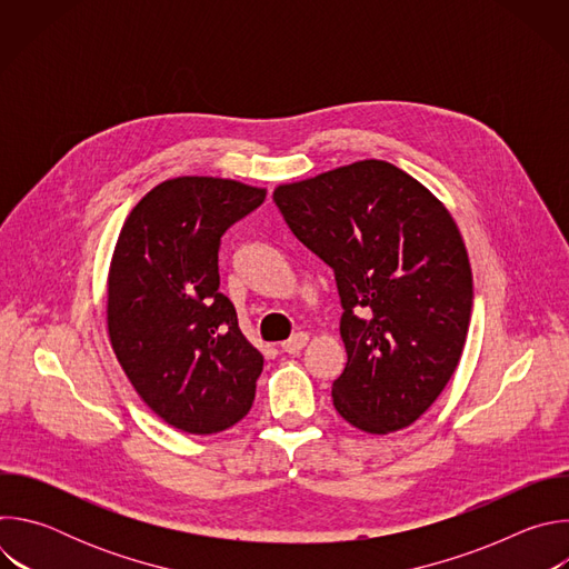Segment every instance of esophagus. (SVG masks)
I'll use <instances>...</instances> for the list:
<instances>
[{
    "label": "esophagus",
    "instance_id": "34e87169",
    "mask_svg": "<svg viewBox=\"0 0 569 569\" xmlns=\"http://www.w3.org/2000/svg\"><path fill=\"white\" fill-rule=\"evenodd\" d=\"M306 342H308V336H306V333H295L290 340H286V342L281 345V349H283L286 353H290V356H297V353L306 347Z\"/></svg>",
    "mask_w": 569,
    "mask_h": 569
}]
</instances>
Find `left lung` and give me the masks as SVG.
I'll list each match as a JSON object with an SVG mask.
<instances>
[{
	"mask_svg": "<svg viewBox=\"0 0 569 569\" xmlns=\"http://www.w3.org/2000/svg\"><path fill=\"white\" fill-rule=\"evenodd\" d=\"M272 198L336 274L347 349L336 410L369 435L412 426L455 373L470 323L472 272L450 211L382 159L281 184Z\"/></svg>",
	"mask_w": 569,
	"mask_h": 569,
	"instance_id": "left-lung-1",
	"label": "left lung"
}]
</instances>
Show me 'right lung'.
I'll use <instances>...</instances> for the list:
<instances>
[{"label":"right lung","instance_id":"add662e5","mask_svg":"<svg viewBox=\"0 0 569 569\" xmlns=\"http://www.w3.org/2000/svg\"><path fill=\"white\" fill-rule=\"evenodd\" d=\"M266 189L184 176L148 191L126 218L108 274V336L148 408L189 435L246 417L263 356L218 290L222 233Z\"/></svg>","mask_w":569,"mask_h":569}]
</instances>
